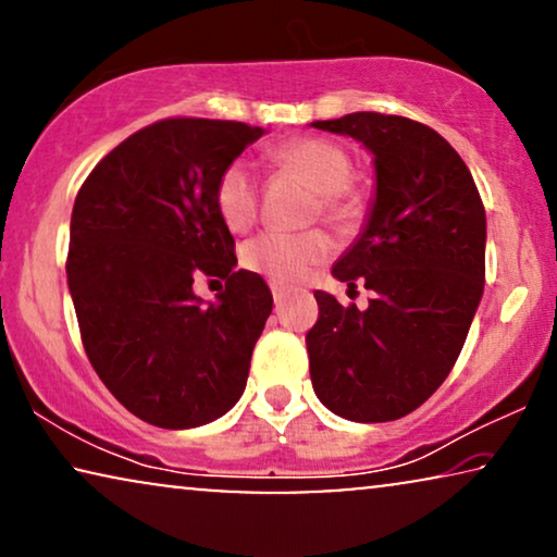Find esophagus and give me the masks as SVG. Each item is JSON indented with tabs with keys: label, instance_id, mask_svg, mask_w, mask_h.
I'll return each instance as SVG.
<instances>
[{
	"label": "esophagus",
	"instance_id": "esophagus-1",
	"mask_svg": "<svg viewBox=\"0 0 557 557\" xmlns=\"http://www.w3.org/2000/svg\"><path fill=\"white\" fill-rule=\"evenodd\" d=\"M271 294H273V299L281 301V299H284V294H286V286L278 284V281H271Z\"/></svg>",
	"mask_w": 557,
	"mask_h": 557
}]
</instances>
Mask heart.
<instances>
[{
  "mask_svg": "<svg viewBox=\"0 0 557 557\" xmlns=\"http://www.w3.org/2000/svg\"><path fill=\"white\" fill-rule=\"evenodd\" d=\"M271 162L281 170L299 174L309 187L319 193L317 212L330 223H347L355 218L357 200L352 195L355 166L352 159L339 144L322 136H296L271 149ZM258 180L243 162L227 164L215 187V205L223 223L231 231H246L258 218ZM332 256V240L322 231L307 233H278L269 231L256 235L243 246V265L248 271L294 284L309 276L319 263Z\"/></svg>",
  "mask_w": 557,
  "mask_h": 557,
  "instance_id": "b5f03b06",
  "label": "heart"
}]
</instances>
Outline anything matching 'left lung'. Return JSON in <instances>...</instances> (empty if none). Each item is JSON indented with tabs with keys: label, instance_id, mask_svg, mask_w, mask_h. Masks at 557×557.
<instances>
[{
	"label": "left lung",
	"instance_id": "1",
	"mask_svg": "<svg viewBox=\"0 0 557 557\" xmlns=\"http://www.w3.org/2000/svg\"><path fill=\"white\" fill-rule=\"evenodd\" d=\"M311 126L362 141L377 174L368 225L332 269L370 288V307L314 292L311 385L347 421H398L438 391L467 342L484 292L482 197L456 149L421 121L357 111Z\"/></svg>",
	"mask_w": 557,
	"mask_h": 557
}]
</instances>
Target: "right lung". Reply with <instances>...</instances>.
<instances>
[{"mask_svg": "<svg viewBox=\"0 0 557 557\" xmlns=\"http://www.w3.org/2000/svg\"><path fill=\"white\" fill-rule=\"evenodd\" d=\"M261 134L162 119L111 149L75 197L65 271L83 347L113 398L159 429L215 421L246 391L273 296L235 271L215 187ZM200 272L226 281L208 308L191 292Z\"/></svg>", "mask_w": 557, "mask_h": 557, "instance_id": "right-lung-1", "label": "right lung"}]
</instances>
